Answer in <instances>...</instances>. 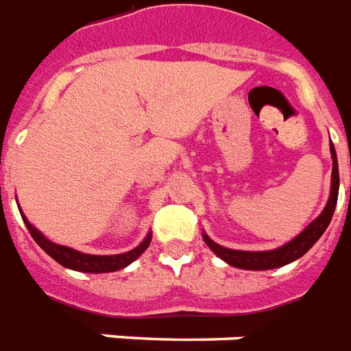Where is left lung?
Wrapping results in <instances>:
<instances>
[{
	"label": "left lung",
	"mask_w": 351,
	"mask_h": 351,
	"mask_svg": "<svg viewBox=\"0 0 351 351\" xmlns=\"http://www.w3.org/2000/svg\"><path fill=\"white\" fill-rule=\"evenodd\" d=\"M331 149V158H333V172H331V193L327 200L324 211L314 219L299 235H295L291 241L284 243L282 247L273 250H235L226 249L219 243H215L207 234L204 235V241L209 249L213 250L217 256L224 260L230 265H234L237 269H249V271H265V269H277L286 263H291L299 260L305 252L311 250L314 243L318 241L324 235V232L329 226V222L333 219L335 207H337V198H339V160H337V151L335 145L329 144Z\"/></svg>",
	"instance_id": "8db88e82"
}]
</instances>
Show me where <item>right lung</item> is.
Masks as SVG:
<instances>
[{"label": "right lung", "mask_w": 351, "mask_h": 351, "mask_svg": "<svg viewBox=\"0 0 351 351\" xmlns=\"http://www.w3.org/2000/svg\"><path fill=\"white\" fill-rule=\"evenodd\" d=\"M20 209V207H18ZM22 219H24L25 226L29 230V234L35 239V243L39 245L40 249L45 250L46 254L50 258H53L56 262L61 263L63 267L74 271H82V273H112V271H119L123 267H127L130 263L134 262L138 256H142L151 243V232L145 235V239L138 247H134L129 252H123V254H110V256H99V254H86V252H80V250H74L71 247H63V245H58V243L50 241L46 235H43L39 230L33 226L32 222L25 219L24 213Z\"/></svg>", "instance_id": "1"}]
</instances>
